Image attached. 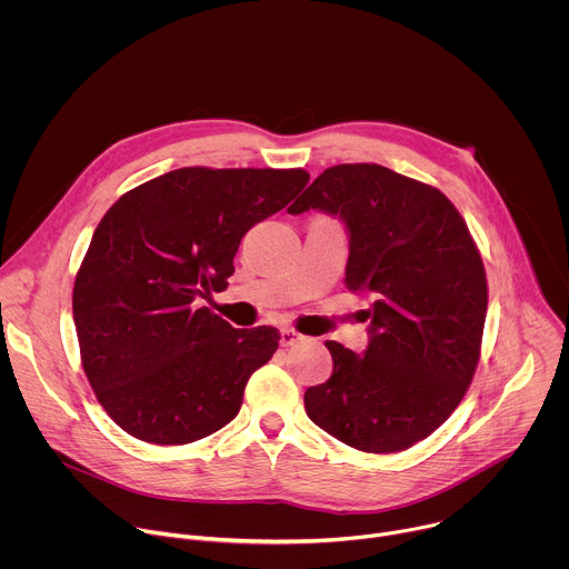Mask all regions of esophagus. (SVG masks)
Returning a JSON list of instances; mask_svg holds the SVG:
<instances>
[{
    "mask_svg": "<svg viewBox=\"0 0 569 569\" xmlns=\"http://www.w3.org/2000/svg\"><path fill=\"white\" fill-rule=\"evenodd\" d=\"M301 340H303V336L297 329H290V327L281 329V340H279L281 347H292V345H297Z\"/></svg>",
    "mask_w": 569,
    "mask_h": 569,
    "instance_id": "34e87169",
    "label": "esophagus"
}]
</instances>
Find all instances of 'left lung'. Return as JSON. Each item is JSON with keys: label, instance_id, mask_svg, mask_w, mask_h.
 Here are the masks:
<instances>
[{"label": "left lung", "instance_id": "8db88e82", "mask_svg": "<svg viewBox=\"0 0 569 569\" xmlns=\"http://www.w3.org/2000/svg\"><path fill=\"white\" fill-rule=\"evenodd\" d=\"M308 209L349 227L347 286L371 299V342L365 356L327 342L333 373L306 389V415L356 450H408L457 410L481 356L489 283L477 242L437 187L380 164L327 169L288 211Z\"/></svg>", "mask_w": 569, "mask_h": 569}]
</instances>
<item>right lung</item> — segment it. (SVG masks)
Listing matches in <instances>:
<instances>
[{
	"instance_id": "1",
	"label": "right lung",
	"mask_w": 569,
	"mask_h": 569,
	"mask_svg": "<svg viewBox=\"0 0 569 569\" xmlns=\"http://www.w3.org/2000/svg\"><path fill=\"white\" fill-rule=\"evenodd\" d=\"M308 180L303 169L187 167L130 189L101 218L71 308L80 365L130 437L184 446L238 415L281 333L233 329L196 299L227 288L240 238Z\"/></svg>"
}]
</instances>
